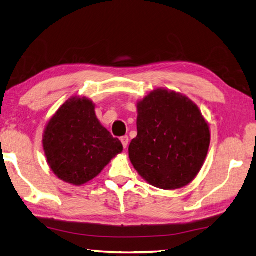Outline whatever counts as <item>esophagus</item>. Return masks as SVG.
<instances>
[{
	"label": "esophagus",
	"mask_w": 256,
	"mask_h": 256,
	"mask_svg": "<svg viewBox=\"0 0 256 256\" xmlns=\"http://www.w3.org/2000/svg\"><path fill=\"white\" fill-rule=\"evenodd\" d=\"M121 142L123 144V148H126L128 145V136H123L121 138Z\"/></svg>",
	"instance_id": "1"
}]
</instances>
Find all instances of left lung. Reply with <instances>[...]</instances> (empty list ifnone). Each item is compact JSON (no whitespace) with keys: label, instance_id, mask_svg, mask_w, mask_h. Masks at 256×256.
<instances>
[{"label":"left lung","instance_id":"8db88e82","mask_svg":"<svg viewBox=\"0 0 256 256\" xmlns=\"http://www.w3.org/2000/svg\"><path fill=\"white\" fill-rule=\"evenodd\" d=\"M138 136L128 156L143 180L155 188L186 186L201 171L211 132L201 110L186 95L156 88L138 101Z\"/></svg>","mask_w":256,"mask_h":256}]
</instances>
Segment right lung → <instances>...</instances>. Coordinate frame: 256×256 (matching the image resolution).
Returning <instances> with one entry per match:
<instances>
[{"label": "right lung", "mask_w": 256, "mask_h": 256, "mask_svg": "<svg viewBox=\"0 0 256 256\" xmlns=\"http://www.w3.org/2000/svg\"><path fill=\"white\" fill-rule=\"evenodd\" d=\"M42 143L52 172L75 186L92 181L123 151L85 96H72L61 105L45 126Z\"/></svg>", "instance_id": "right-lung-1"}]
</instances>
